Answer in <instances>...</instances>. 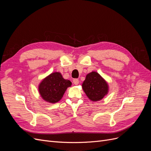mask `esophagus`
<instances>
[{
	"label": "esophagus",
	"instance_id": "1",
	"mask_svg": "<svg viewBox=\"0 0 151 151\" xmlns=\"http://www.w3.org/2000/svg\"><path fill=\"white\" fill-rule=\"evenodd\" d=\"M73 83H74V84L75 85H78L79 84V80L77 79H74V80H73Z\"/></svg>",
	"mask_w": 151,
	"mask_h": 151
}]
</instances>
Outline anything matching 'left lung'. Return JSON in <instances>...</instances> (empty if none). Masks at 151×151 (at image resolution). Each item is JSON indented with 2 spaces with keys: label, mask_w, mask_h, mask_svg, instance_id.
Here are the masks:
<instances>
[{
  "label": "left lung",
  "mask_w": 151,
  "mask_h": 151,
  "mask_svg": "<svg viewBox=\"0 0 151 151\" xmlns=\"http://www.w3.org/2000/svg\"><path fill=\"white\" fill-rule=\"evenodd\" d=\"M82 88L88 98L92 101H98L108 93L107 82L96 72H91L86 75Z\"/></svg>",
  "instance_id": "1"
}]
</instances>
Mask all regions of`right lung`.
I'll use <instances>...</instances> for the list:
<instances>
[{
    "label": "right lung",
    "instance_id": "right-lung-1",
    "mask_svg": "<svg viewBox=\"0 0 151 151\" xmlns=\"http://www.w3.org/2000/svg\"><path fill=\"white\" fill-rule=\"evenodd\" d=\"M71 85V82L63 79L61 73L55 72L42 81L38 86V91L45 101L55 103L62 98L65 91Z\"/></svg>",
    "mask_w": 151,
    "mask_h": 151
}]
</instances>
